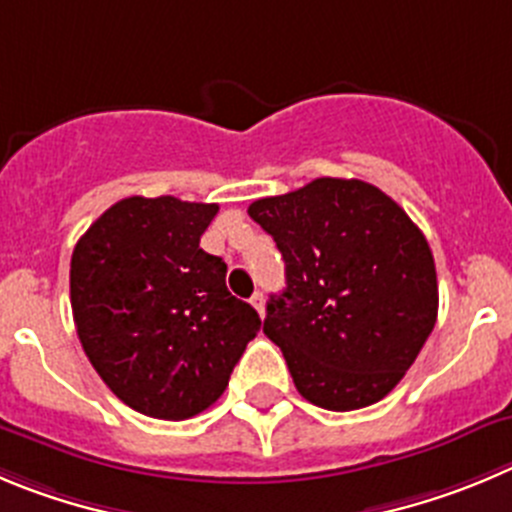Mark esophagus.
<instances>
[{"mask_svg": "<svg viewBox=\"0 0 512 512\" xmlns=\"http://www.w3.org/2000/svg\"><path fill=\"white\" fill-rule=\"evenodd\" d=\"M250 303L255 305V310H257V313H260V315H265V295H262L260 290H257V293L252 295V298H250Z\"/></svg>", "mask_w": 512, "mask_h": 512, "instance_id": "34e87169", "label": "esophagus"}]
</instances>
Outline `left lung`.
<instances>
[{"mask_svg":"<svg viewBox=\"0 0 512 512\" xmlns=\"http://www.w3.org/2000/svg\"><path fill=\"white\" fill-rule=\"evenodd\" d=\"M272 234L288 288L267 303L278 343L310 404L351 412L384 399L437 323V270L422 229L384 191L315 179L247 209Z\"/></svg>","mask_w":512,"mask_h":512,"instance_id":"1","label":"left lung"}]
</instances>
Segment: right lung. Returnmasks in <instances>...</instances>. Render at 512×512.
Masks as SVG:
<instances>
[{
  "label": "right lung",
  "instance_id": "1",
  "mask_svg": "<svg viewBox=\"0 0 512 512\" xmlns=\"http://www.w3.org/2000/svg\"><path fill=\"white\" fill-rule=\"evenodd\" d=\"M217 204L128 197L105 209L70 260L85 356L136 412L181 422L224 394L260 315L227 290V265L199 247Z\"/></svg>",
  "mask_w": 512,
  "mask_h": 512
}]
</instances>
